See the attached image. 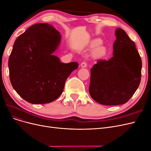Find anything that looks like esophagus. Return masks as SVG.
<instances>
[{
    "instance_id": "obj_1",
    "label": "esophagus",
    "mask_w": 151,
    "mask_h": 151,
    "mask_svg": "<svg viewBox=\"0 0 151 151\" xmlns=\"http://www.w3.org/2000/svg\"><path fill=\"white\" fill-rule=\"evenodd\" d=\"M81 66L82 67H86L87 66H88V63H87V62H83L81 63Z\"/></svg>"
}]
</instances>
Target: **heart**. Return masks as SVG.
<instances>
[{
	"label": "heart",
	"mask_w": 151,
	"mask_h": 151,
	"mask_svg": "<svg viewBox=\"0 0 151 151\" xmlns=\"http://www.w3.org/2000/svg\"><path fill=\"white\" fill-rule=\"evenodd\" d=\"M102 43V41L101 40L96 39L94 40L91 42L90 46L92 48H94L93 54L97 58H103L107 53V49L103 45H100ZM100 46H99V45Z\"/></svg>",
	"instance_id": "b5f03b06"
}]
</instances>
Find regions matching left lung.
I'll return each instance as SVG.
<instances>
[{"mask_svg": "<svg viewBox=\"0 0 151 151\" xmlns=\"http://www.w3.org/2000/svg\"><path fill=\"white\" fill-rule=\"evenodd\" d=\"M113 44V57L99 60L91 69L89 94L104 105L127 103L134 95L141 80L142 60L125 31L118 28Z\"/></svg>", "mask_w": 151, "mask_h": 151, "instance_id": "left-lung-1", "label": "left lung"}]
</instances>
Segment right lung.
<instances>
[{
  "mask_svg": "<svg viewBox=\"0 0 151 151\" xmlns=\"http://www.w3.org/2000/svg\"><path fill=\"white\" fill-rule=\"evenodd\" d=\"M61 41L58 31L47 23L29 27L16 40L9 58L13 88L26 101L45 104L62 93L65 81L78 68L77 62L63 63L53 53Z\"/></svg>",
  "mask_w": 151,
  "mask_h": 151,
  "instance_id": "add662e5",
  "label": "right lung"
}]
</instances>
